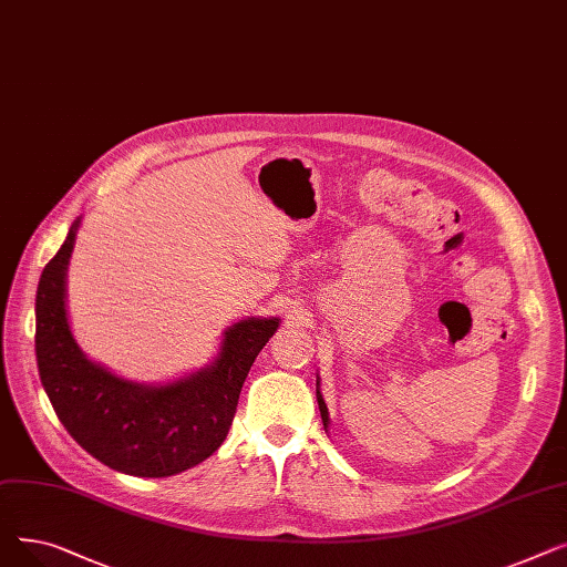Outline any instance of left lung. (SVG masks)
<instances>
[{
  "label": "left lung",
  "mask_w": 567,
  "mask_h": 567,
  "mask_svg": "<svg viewBox=\"0 0 567 567\" xmlns=\"http://www.w3.org/2000/svg\"><path fill=\"white\" fill-rule=\"evenodd\" d=\"M317 402H319V411H321V421H323V427L329 425V411H326V404H323V398L319 395V391H317Z\"/></svg>",
  "instance_id": "8db88e82"
}]
</instances>
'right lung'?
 <instances>
[{
	"label": "right lung",
	"mask_w": 567,
	"mask_h": 567,
	"mask_svg": "<svg viewBox=\"0 0 567 567\" xmlns=\"http://www.w3.org/2000/svg\"><path fill=\"white\" fill-rule=\"evenodd\" d=\"M45 264L37 289V361L43 389L69 434L105 466L140 478L182 473L225 441L244 381L278 319H246L225 333L218 361L169 385L124 381L86 361L64 306L66 264L75 241Z\"/></svg>",
	"instance_id": "add662e5"
}]
</instances>
